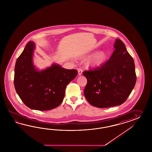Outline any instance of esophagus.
Returning <instances> with one entry per match:
<instances>
[{
	"mask_svg": "<svg viewBox=\"0 0 152 152\" xmlns=\"http://www.w3.org/2000/svg\"><path fill=\"white\" fill-rule=\"evenodd\" d=\"M77 71H78V75H81L82 74V70L81 69H80V68H79L77 69Z\"/></svg>",
	"mask_w": 152,
	"mask_h": 152,
	"instance_id": "esophagus-1",
	"label": "esophagus"
}]
</instances>
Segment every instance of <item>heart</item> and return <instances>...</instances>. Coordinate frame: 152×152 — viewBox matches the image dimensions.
Here are the masks:
<instances>
[{
  "label": "heart",
  "mask_w": 152,
  "mask_h": 152,
  "mask_svg": "<svg viewBox=\"0 0 152 152\" xmlns=\"http://www.w3.org/2000/svg\"><path fill=\"white\" fill-rule=\"evenodd\" d=\"M106 58L107 55L106 53L104 51L99 52L88 60L86 62L87 65L88 66L99 65L106 60Z\"/></svg>",
  "instance_id": "1"
}]
</instances>
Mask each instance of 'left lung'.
I'll use <instances>...</instances> for the list:
<instances>
[{"label": "left lung", "mask_w": 152, "mask_h": 152, "mask_svg": "<svg viewBox=\"0 0 152 152\" xmlns=\"http://www.w3.org/2000/svg\"><path fill=\"white\" fill-rule=\"evenodd\" d=\"M115 50L110 59L102 65L83 75L87 83L84 95L91 105L107 108L121 105L127 99L136 82L135 65L120 39H116Z\"/></svg>", "instance_id": "obj_1"}]
</instances>
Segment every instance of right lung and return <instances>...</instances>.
<instances>
[{
  "instance_id": "add662e5",
  "label": "right lung",
  "mask_w": 152,
  "mask_h": 152,
  "mask_svg": "<svg viewBox=\"0 0 152 152\" xmlns=\"http://www.w3.org/2000/svg\"><path fill=\"white\" fill-rule=\"evenodd\" d=\"M35 48L34 42L29 41L18 58L14 83L17 94L27 107L47 111L61 103L66 87L76 77L77 71L65 69L56 64L39 71L33 64Z\"/></svg>"
}]
</instances>
